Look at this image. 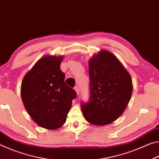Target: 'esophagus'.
Listing matches in <instances>:
<instances>
[{"instance_id": "obj_1", "label": "esophagus", "mask_w": 159, "mask_h": 159, "mask_svg": "<svg viewBox=\"0 0 159 159\" xmlns=\"http://www.w3.org/2000/svg\"><path fill=\"white\" fill-rule=\"evenodd\" d=\"M74 90H75V91H76V94H77V95H79V93H80L79 88L78 87V86H76V87H74Z\"/></svg>"}]
</instances>
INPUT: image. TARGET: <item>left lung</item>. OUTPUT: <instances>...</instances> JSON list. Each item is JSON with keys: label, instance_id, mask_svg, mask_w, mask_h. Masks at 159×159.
Here are the masks:
<instances>
[{"label": "left lung", "instance_id": "8db88e82", "mask_svg": "<svg viewBox=\"0 0 159 159\" xmlns=\"http://www.w3.org/2000/svg\"><path fill=\"white\" fill-rule=\"evenodd\" d=\"M89 76V102L80 105L83 116L93 125L110 124L130 101L133 88L130 75L114 54L103 50L90 60Z\"/></svg>", "mask_w": 159, "mask_h": 159}]
</instances>
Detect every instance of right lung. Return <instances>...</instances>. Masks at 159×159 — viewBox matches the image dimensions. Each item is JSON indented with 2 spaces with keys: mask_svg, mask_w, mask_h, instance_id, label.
<instances>
[{
  "mask_svg": "<svg viewBox=\"0 0 159 159\" xmlns=\"http://www.w3.org/2000/svg\"><path fill=\"white\" fill-rule=\"evenodd\" d=\"M63 56L46 55L37 61L21 82V97L34 121L48 130H56L66 122L76 98L74 89L64 83L61 71Z\"/></svg>",
  "mask_w": 159,
  "mask_h": 159,
  "instance_id": "right-lung-1",
  "label": "right lung"
}]
</instances>
